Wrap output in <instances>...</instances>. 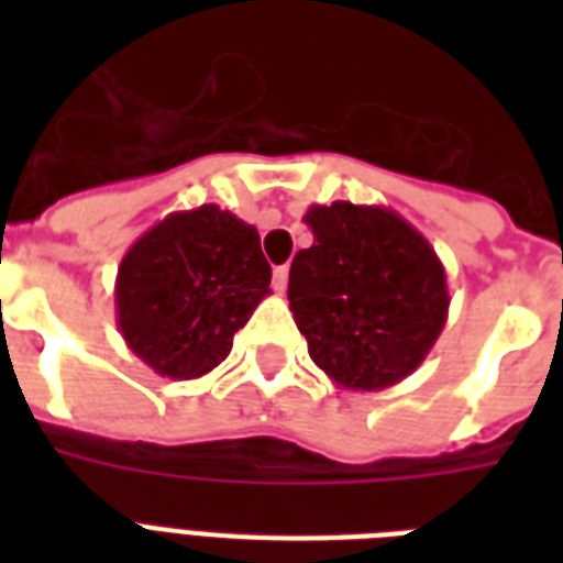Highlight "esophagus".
Returning <instances> with one entry per match:
<instances>
[{"instance_id":"1","label":"esophagus","mask_w":563,"mask_h":563,"mask_svg":"<svg viewBox=\"0 0 563 563\" xmlns=\"http://www.w3.org/2000/svg\"><path fill=\"white\" fill-rule=\"evenodd\" d=\"M272 286H274V291H286V286H289V268H286V265H277V268H274V274H272Z\"/></svg>"}]
</instances>
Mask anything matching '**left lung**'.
Masks as SVG:
<instances>
[{
    "label": "left lung",
    "mask_w": 563,
    "mask_h": 563,
    "mask_svg": "<svg viewBox=\"0 0 563 563\" xmlns=\"http://www.w3.org/2000/svg\"><path fill=\"white\" fill-rule=\"evenodd\" d=\"M312 247L291 260L289 309L335 385L383 391L420 368L446 324V272L388 207L333 201L303 216Z\"/></svg>",
    "instance_id": "left-lung-1"
}]
</instances>
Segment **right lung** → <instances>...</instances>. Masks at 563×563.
Wrapping results in <instances>:
<instances>
[{
    "instance_id": "1",
    "label": "right lung",
    "mask_w": 563,
    "mask_h": 563,
    "mask_svg": "<svg viewBox=\"0 0 563 563\" xmlns=\"http://www.w3.org/2000/svg\"><path fill=\"white\" fill-rule=\"evenodd\" d=\"M268 283L254 224L216 203L169 212L119 263V333L154 374L195 379L228 360Z\"/></svg>"
}]
</instances>
